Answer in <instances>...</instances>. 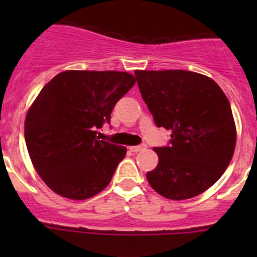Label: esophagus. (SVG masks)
<instances>
[{"label":"esophagus","mask_w":257,"mask_h":257,"mask_svg":"<svg viewBox=\"0 0 257 257\" xmlns=\"http://www.w3.org/2000/svg\"><path fill=\"white\" fill-rule=\"evenodd\" d=\"M147 148V145H135V147H128L130 152H134V153H138V152L143 151V149Z\"/></svg>","instance_id":"34e87169"}]
</instances>
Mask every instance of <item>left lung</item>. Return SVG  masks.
Returning <instances> with one entry per match:
<instances>
[{
  "mask_svg": "<svg viewBox=\"0 0 257 257\" xmlns=\"http://www.w3.org/2000/svg\"><path fill=\"white\" fill-rule=\"evenodd\" d=\"M139 90L169 147L154 148L158 165L147 180L174 201L199 196L225 172L237 130L228 97L210 77L189 70H135Z\"/></svg>",
  "mask_w": 257,
  "mask_h": 257,
  "instance_id": "obj_1",
  "label": "left lung"
}]
</instances>
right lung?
I'll use <instances>...</instances> for the list:
<instances>
[{"mask_svg": "<svg viewBox=\"0 0 257 257\" xmlns=\"http://www.w3.org/2000/svg\"><path fill=\"white\" fill-rule=\"evenodd\" d=\"M117 70H64L29 106L24 136L33 167L47 187L69 199L91 198L112 180L126 147L99 140L96 128L134 85Z\"/></svg>", "mask_w": 257, "mask_h": 257, "instance_id": "obj_1", "label": "right lung"}]
</instances>
